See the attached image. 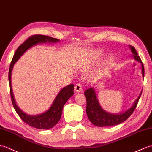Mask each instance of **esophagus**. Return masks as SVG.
<instances>
[{
  "instance_id": "esophagus-1",
  "label": "esophagus",
  "mask_w": 152,
  "mask_h": 152,
  "mask_svg": "<svg viewBox=\"0 0 152 152\" xmlns=\"http://www.w3.org/2000/svg\"><path fill=\"white\" fill-rule=\"evenodd\" d=\"M75 91H76V92H77V93L82 92V91H83V87H82V84L80 83H76L75 87Z\"/></svg>"
}]
</instances>
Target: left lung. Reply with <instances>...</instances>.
Here are the masks:
<instances>
[{
	"label": "left lung",
	"instance_id": "obj_1",
	"mask_svg": "<svg viewBox=\"0 0 152 152\" xmlns=\"http://www.w3.org/2000/svg\"><path fill=\"white\" fill-rule=\"evenodd\" d=\"M129 48L131 49L134 58L141 63L142 74L144 77V69L142 62L141 61L139 56L137 54L135 48L133 46H129ZM141 94H142V92L140 93L139 97L135 100L133 106L128 111L122 114L113 115L108 113L102 109L99 103H98L94 89L93 88H90V89L86 90L84 93L87 100L86 113L88 118L94 125L99 127L112 126L121 124V123L126 121L133 113L137 107V104H138Z\"/></svg>",
	"mask_w": 152,
	"mask_h": 152
}]
</instances>
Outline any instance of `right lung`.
<instances>
[{"mask_svg":"<svg viewBox=\"0 0 152 152\" xmlns=\"http://www.w3.org/2000/svg\"><path fill=\"white\" fill-rule=\"evenodd\" d=\"M59 39L53 38L50 36H44V35H33L28 37L23 43L21 44L17 48L12 58L11 64L10 66L8 73V80L10 83V91L11 95V99L13 107L20 118L23 121L30 126L35 128L41 129H48L53 128L61 118L63 107L65 104L74 94V85L70 84L60 91L59 94L56 97L52 105L48 111L43 114L37 116H30L24 113L17 106L15 99H14L13 91L12 89L11 76L13 65L18 60L21 56L30 47L41 43H47V42H58Z\"/></svg>","mask_w":152,"mask_h":152,"instance_id":"right-lung-1","label":"right lung"}]
</instances>
